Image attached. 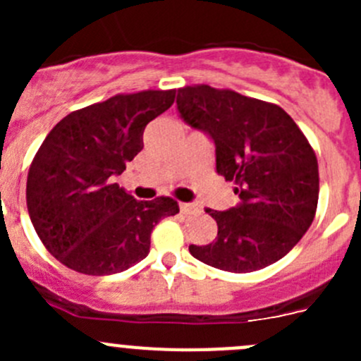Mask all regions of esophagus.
<instances>
[{
    "label": "esophagus",
    "instance_id": "34e87169",
    "mask_svg": "<svg viewBox=\"0 0 361 361\" xmlns=\"http://www.w3.org/2000/svg\"><path fill=\"white\" fill-rule=\"evenodd\" d=\"M180 209H181V213H183V214H192V213H195V211H197V206H195V204H192V202H180Z\"/></svg>",
    "mask_w": 361,
    "mask_h": 361
}]
</instances>
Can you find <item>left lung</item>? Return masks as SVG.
I'll return each mask as SVG.
<instances>
[{"label":"left lung","mask_w":361,"mask_h":361,"mask_svg":"<svg viewBox=\"0 0 361 361\" xmlns=\"http://www.w3.org/2000/svg\"><path fill=\"white\" fill-rule=\"evenodd\" d=\"M178 111L214 141L216 173L234 181L241 202L206 209L218 235L190 245L192 257L214 269L253 272L285 257L311 227L319 195L318 160L307 137L281 106L231 89H178Z\"/></svg>","instance_id":"1"}]
</instances>
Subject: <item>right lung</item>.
Instances as JSON below:
<instances>
[{
    "label": "right lung",
    "instance_id": "obj_1",
    "mask_svg": "<svg viewBox=\"0 0 361 361\" xmlns=\"http://www.w3.org/2000/svg\"><path fill=\"white\" fill-rule=\"evenodd\" d=\"M174 96V89L116 94L71 111L45 137L25 201L36 234L61 264L89 276L126 271L150 253L155 225L180 213L174 199L136 201L113 183L143 150L147 123Z\"/></svg>",
    "mask_w": 361,
    "mask_h": 361
}]
</instances>
